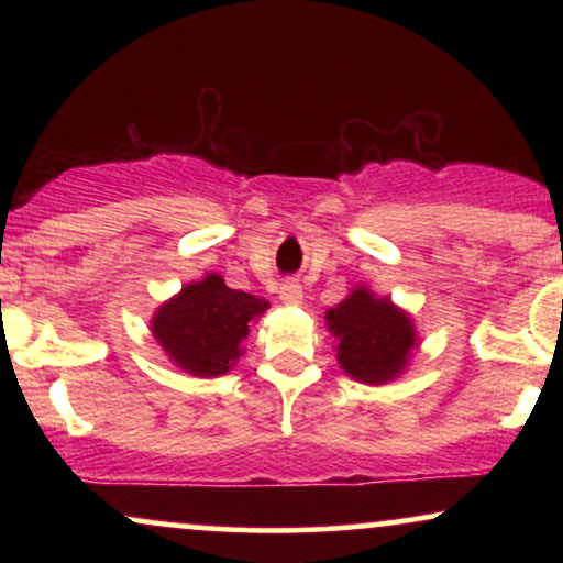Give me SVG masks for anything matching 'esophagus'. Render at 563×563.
<instances>
[{"instance_id":"34e87169","label":"esophagus","mask_w":563,"mask_h":563,"mask_svg":"<svg viewBox=\"0 0 563 563\" xmlns=\"http://www.w3.org/2000/svg\"><path fill=\"white\" fill-rule=\"evenodd\" d=\"M280 301L288 303V307H299L303 301V288L299 280H286L280 286Z\"/></svg>"}]
</instances>
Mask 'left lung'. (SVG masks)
Returning <instances> with one entry per match:
<instances>
[{
	"label": "left lung",
	"instance_id": "8db88e82",
	"mask_svg": "<svg viewBox=\"0 0 563 563\" xmlns=\"http://www.w3.org/2000/svg\"><path fill=\"white\" fill-rule=\"evenodd\" d=\"M328 331L339 339L335 360L354 380L380 386L399 378L418 346L410 314L378 299L365 286L354 288L339 307L325 312Z\"/></svg>",
	"mask_w": 563,
	"mask_h": 563
}]
</instances>
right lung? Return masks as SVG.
<instances>
[{
  "label": "right lung",
  "instance_id": "obj_1",
  "mask_svg": "<svg viewBox=\"0 0 563 563\" xmlns=\"http://www.w3.org/2000/svg\"><path fill=\"white\" fill-rule=\"evenodd\" d=\"M267 307L264 299L232 290L222 275L211 273L161 303L151 331L174 365L190 376L217 378L241 357L249 325Z\"/></svg>",
  "mask_w": 563,
  "mask_h": 563
}]
</instances>
